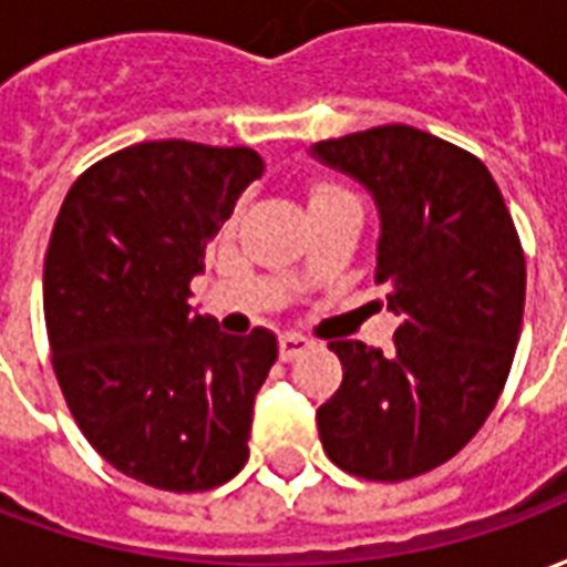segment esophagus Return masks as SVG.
Listing matches in <instances>:
<instances>
[{"mask_svg":"<svg viewBox=\"0 0 567 567\" xmlns=\"http://www.w3.org/2000/svg\"><path fill=\"white\" fill-rule=\"evenodd\" d=\"M309 340L307 337H300V333H285L282 340H279V355H282V361H295L297 355H303L309 349Z\"/></svg>","mask_w":567,"mask_h":567,"instance_id":"1","label":"esophagus"}]
</instances>
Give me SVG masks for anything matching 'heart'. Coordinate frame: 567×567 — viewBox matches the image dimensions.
I'll return each mask as SVG.
<instances>
[{"mask_svg": "<svg viewBox=\"0 0 567 567\" xmlns=\"http://www.w3.org/2000/svg\"><path fill=\"white\" fill-rule=\"evenodd\" d=\"M337 197H349L343 187L328 185V182H316V185L309 187V206H316V203H324V199H337Z\"/></svg>", "mask_w": 567, "mask_h": 567, "instance_id": "heart-1", "label": "heart"}]
</instances>
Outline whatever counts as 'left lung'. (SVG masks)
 I'll return each mask as SVG.
<instances>
[{
  "label": "left lung",
  "instance_id": "obj_1",
  "mask_svg": "<svg viewBox=\"0 0 567 567\" xmlns=\"http://www.w3.org/2000/svg\"><path fill=\"white\" fill-rule=\"evenodd\" d=\"M380 209L377 285L401 319L389 352L331 340L343 382L319 406V437L346 474H427L498 404L523 331L525 255L483 161L406 124L312 145Z\"/></svg>",
  "mask_w": 567,
  "mask_h": 567
}]
</instances>
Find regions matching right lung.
Here are the masks:
<instances>
[{"label":"right lung","instance_id":"right-lung-1","mask_svg":"<svg viewBox=\"0 0 567 567\" xmlns=\"http://www.w3.org/2000/svg\"><path fill=\"white\" fill-rule=\"evenodd\" d=\"M251 148L140 142L75 178L44 255L51 364L81 434L121 474L206 492L248 462L255 394L279 343L218 331L190 279L236 199Z\"/></svg>","mask_w":567,"mask_h":567}]
</instances>
